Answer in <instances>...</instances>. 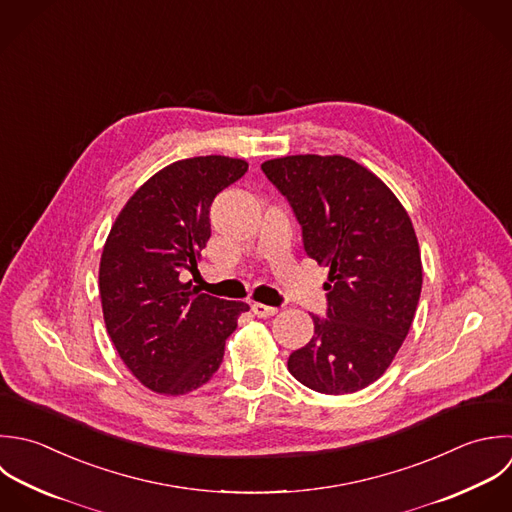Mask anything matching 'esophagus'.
Listing matches in <instances>:
<instances>
[{"mask_svg":"<svg viewBox=\"0 0 512 512\" xmlns=\"http://www.w3.org/2000/svg\"><path fill=\"white\" fill-rule=\"evenodd\" d=\"M251 309L257 317H273L277 313V307H269V305H263V303H253Z\"/></svg>","mask_w":512,"mask_h":512,"instance_id":"esophagus-1","label":"esophagus"}]
</instances>
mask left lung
Instances as JSON below:
<instances>
[{
    "instance_id": "left-lung-1",
    "label": "left lung",
    "mask_w": 512,
    "mask_h": 512,
    "mask_svg": "<svg viewBox=\"0 0 512 512\" xmlns=\"http://www.w3.org/2000/svg\"><path fill=\"white\" fill-rule=\"evenodd\" d=\"M287 197L311 259L329 267L327 319L291 353L289 373L325 395L375 383L401 349L421 297V249L409 213L367 167L343 155L261 165Z\"/></svg>"
}]
</instances>
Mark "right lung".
<instances>
[{"instance_id": "obj_1", "label": "right lung", "mask_w": 512, "mask_h": 512, "mask_svg": "<svg viewBox=\"0 0 512 512\" xmlns=\"http://www.w3.org/2000/svg\"><path fill=\"white\" fill-rule=\"evenodd\" d=\"M247 161L205 155L175 161L147 179L117 215L99 263L107 333L133 377L159 395H187L219 369L227 337L247 303L179 281L197 269L211 237L217 193Z\"/></svg>"}]
</instances>
